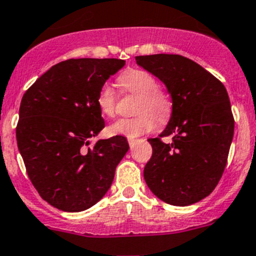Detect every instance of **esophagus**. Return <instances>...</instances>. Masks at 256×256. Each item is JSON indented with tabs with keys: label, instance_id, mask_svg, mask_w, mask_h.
<instances>
[{
	"label": "esophagus",
	"instance_id": "obj_1",
	"mask_svg": "<svg viewBox=\"0 0 256 256\" xmlns=\"http://www.w3.org/2000/svg\"><path fill=\"white\" fill-rule=\"evenodd\" d=\"M128 145H130L131 148H132L134 144L136 142V138H128Z\"/></svg>",
	"mask_w": 256,
	"mask_h": 256
}]
</instances>
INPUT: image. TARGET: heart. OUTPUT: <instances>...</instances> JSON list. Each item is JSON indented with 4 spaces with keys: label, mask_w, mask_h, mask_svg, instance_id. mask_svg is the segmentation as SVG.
<instances>
[{
    "label": "heart",
    "mask_w": 256,
    "mask_h": 256,
    "mask_svg": "<svg viewBox=\"0 0 256 256\" xmlns=\"http://www.w3.org/2000/svg\"><path fill=\"white\" fill-rule=\"evenodd\" d=\"M118 82L128 92L138 96L136 112L132 118H120L108 128L112 135L138 138L150 132L158 121H165L171 112L170 96L158 88V80L145 70H128L118 78ZM98 106L105 116L115 115L116 94L110 85H104L98 94Z\"/></svg>",
    "instance_id": "obj_1"
}]
</instances>
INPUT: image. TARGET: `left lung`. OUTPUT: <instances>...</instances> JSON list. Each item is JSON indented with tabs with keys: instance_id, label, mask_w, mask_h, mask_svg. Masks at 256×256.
Listing matches in <instances>:
<instances>
[{
	"instance_id": "obj_1",
	"label": "left lung",
	"mask_w": 256,
	"mask_h": 256,
	"mask_svg": "<svg viewBox=\"0 0 256 256\" xmlns=\"http://www.w3.org/2000/svg\"><path fill=\"white\" fill-rule=\"evenodd\" d=\"M136 64L162 81L172 112L160 137L148 138L152 156L144 168L148 188L160 200L188 206L212 192L222 178L234 136L225 86L204 68L180 54L136 56Z\"/></svg>"
}]
</instances>
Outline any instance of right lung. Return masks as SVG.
I'll return each mask as SVG.
<instances>
[{
  "instance_id": "1",
  "label": "right lung",
  "mask_w": 256,
  "mask_h": 256,
  "mask_svg": "<svg viewBox=\"0 0 256 256\" xmlns=\"http://www.w3.org/2000/svg\"><path fill=\"white\" fill-rule=\"evenodd\" d=\"M118 58H70L52 66L24 92L17 146L40 196L62 212L100 202L128 150L124 136L98 140L104 128L98 94L124 68Z\"/></svg>"
}]
</instances>
